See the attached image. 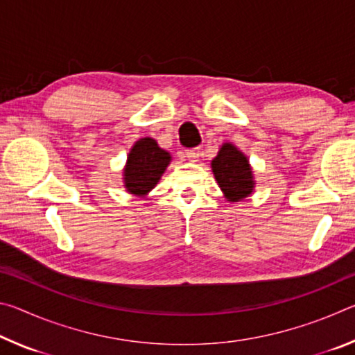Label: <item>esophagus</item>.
Listing matches in <instances>:
<instances>
[{
    "mask_svg": "<svg viewBox=\"0 0 355 355\" xmlns=\"http://www.w3.org/2000/svg\"><path fill=\"white\" fill-rule=\"evenodd\" d=\"M184 156H186V158H188L189 161H197V159H199V156H200V148L196 147V148L186 150Z\"/></svg>",
    "mask_w": 355,
    "mask_h": 355,
    "instance_id": "34e87169",
    "label": "esophagus"
}]
</instances>
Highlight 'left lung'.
<instances>
[{
	"mask_svg": "<svg viewBox=\"0 0 355 355\" xmlns=\"http://www.w3.org/2000/svg\"><path fill=\"white\" fill-rule=\"evenodd\" d=\"M211 169L227 200H243L255 188L248 156L230 142L222 144L218 156L211 161Z\"/></svg>",
	"mask_w": 355,
	"mask_h": 355,
	"instance_id": "1",
	"label": "left lung"
}]
</instances>
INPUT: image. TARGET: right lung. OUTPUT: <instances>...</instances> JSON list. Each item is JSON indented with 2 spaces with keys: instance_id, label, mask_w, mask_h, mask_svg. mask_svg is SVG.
I'll return each instance as SVG.
<instances>
[{
  "instance_id": "right-lung-1",
  "label": "right lung",
  "mask_w": 355,
  "mask_h": 355,
  "mask_svg": "<svg viewBox=\"0 0 355 355\" xmlns=\"http://www.w3.org/2000/svg\"><path fill=\"white\" fill-rule=\"evenodd\" d=\"M169 152L152 137H142L131 147L123 169V186L130 194L144 197L152 191L171 163Z\"/></svg>"
}]
</instances>
